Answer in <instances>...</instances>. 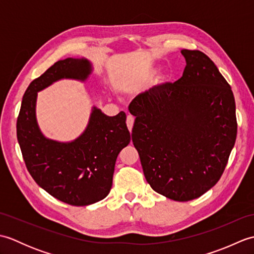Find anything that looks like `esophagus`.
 <instances>
[{
  "label": "esophagus",
  "mask_w": 254,
  "mask_h": 254,
  "mask_svg": "<svg viewBox=\"0 0 254 254\" xmlns=\"http://www.w3.org/2000/svg\"><path fill=\"white\" fill-rule=\"evenodd\" d=\"M133 124H134V118L132 116H127V127L128 128V131H132V127H133Z\"/></svg>",
  "instance_id": "1"
}]
</instances>
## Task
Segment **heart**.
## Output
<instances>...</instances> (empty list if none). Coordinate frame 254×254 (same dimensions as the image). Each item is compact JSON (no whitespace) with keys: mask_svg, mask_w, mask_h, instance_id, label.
<instances>
[{"mask_svg":"<svg viewBox=\"0 0 254 254\" xmlns=\"http://www.w3.org/2000/svg\"><path fill=\"white\" fill-rule=\"evenodd\" d=\"M155 73H156V69H154V68H152V69H148V72L144 75L143 78H141V80H142L143 83H148L149 80L153 78V76L155 75Z\"/></svg>","mask_w":254,"mask_h":254,"instance_id":"b5f03b06","label":"heart"}]
</instances>
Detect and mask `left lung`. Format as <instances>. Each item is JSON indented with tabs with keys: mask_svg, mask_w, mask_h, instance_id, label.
Masks as SVG:
<instances>
[{
	"mask_svg": "<svg viewBox=\"0 0 254 254\" xmlns=\"http://www.w3.org/2000/svg\"><path fill=\"white\" fill-rule=\"evenodd\" d=\"M175 83L154 86L128 106L132 142L154 191L174 201L199 197L222 177L237 137L235 97L210 59L181 51Z\"/></svg>",
	"mask_w": 254,
	"mask_h": 254,
	"instance_id": "1",
	"label": "left lung"
}]
</instances>
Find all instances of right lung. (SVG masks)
I'll list each match as a JSON object with an SVG mask.
<instances>
[{
    "instance_id": "obj_1",
    "label": "right lung",
    "mask_w": 254,
    "mask_h": 254,
    "mask_svg": "<svg viewBox=\"0 0 254 254\" xmlns=\"http://www.w3.org/2000/svg\"><path fill=\"white\" fill-rule=\"evenodd\" d=\"M91 72L86 59L58 61L26 89L17 118V139L32 179L60 201L85 206L105 198L112 187L119 153L131 141L127 116L108 117L93 108L88 126L73 142L44 136L36 120L37 93L62 78L85 80Z\"/></svg>"
}]
</instances>
